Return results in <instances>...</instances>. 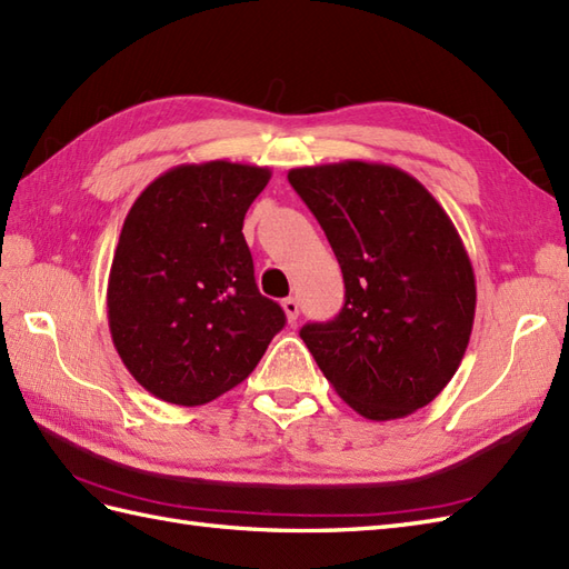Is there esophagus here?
<instances>
[{"mask_svg":"<svg viewBox=\"0 0 569 569\" xmlns=\"http://www.w3.org/2000/svg\"><path fill=\"white\" fill-rule=\"evenodd\" d=\"M282 309H284V313H287V321L295 323L297 318H299V301H297L295 297H287V299L282 301Z\"/></svg>","mask_w":569,"mask_h":569,"instance_id":"34e87169","label":"esophagus"}]
</instances>
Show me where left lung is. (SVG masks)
<instances>
[{
	"label": "left lung",
	"instance_id": "left-lung-1",
	"mask_svg": "<svg viewBox=\"0 0 569 569\" xmlns=\"http://www.w3.org/2000/svg\"><path fill=\"white\" fill-rule=\"evenodd\" d=\"M326 231L345 307L301 340L367 420H398L445 391L476 318V274L453 221L418 178L340 161L287 173Z\"/></svg>",
	"mask_w": 569,
	"mask_h": 569
}]
</instances>
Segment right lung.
Returning a JSON list of instances; mask_svg holds the SVG:
<instances>
[{
	"instance_id": "1",
	"label": "right lung",
	"mask_w": 569,
	"mask_h": 569,
	"mask_svg": "<svg viewBox=\"0 0 569 569\" xmlns=\"http://www.w3.org/2000/svg\"><path fill=\"white\" fill-rule=\"evenodd\" d=\"M268 166L180 163L142 190L108 274V326L122 365L151 396L204 406L239 386L284 326L256 287L243 239Z\"/></svg>"
}]
</instances>
